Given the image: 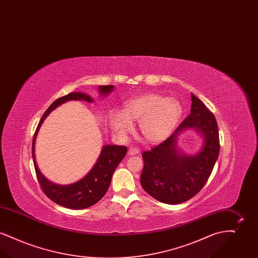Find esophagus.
I'll return each mask as SVG.
<instances>
[{
	"label": "esophagus",
	"instance_id": "1",
	"mask_svg": "<svg viewBox=\"0 0 258 258\" xmlns=\"http://www.w3.org/2000/svg\"><path fill=\"white\" fill-rule=\"evenodd\" d=\"M127 154H128V156H135V155L139 154V150L137 148H130Z\"/></svg>",
	"mask_w": 258,
	"mask_h": 258
}]
</instances>
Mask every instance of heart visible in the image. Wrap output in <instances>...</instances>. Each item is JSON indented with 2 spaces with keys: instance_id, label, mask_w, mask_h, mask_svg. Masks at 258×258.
<instances>
[{
  "instance_id": "1",
  "label": "heart",
  "mask_w": 258,
  "mask_h": 258,
  "mask_svg": "<svg viewBox=\"0 0 258 258\" xmlns=\"http://www.w3.org/2000/svg\"><path fill=\"white\" fill-rule=\"evenodd\" d=\"M183 108L179 100L157 94H147L132 98L123 104L122 112L110 115V124L120 137H126L138 123L144 140L159 144L166 140L180 122Z\"/></svg>"
}]
</instances>
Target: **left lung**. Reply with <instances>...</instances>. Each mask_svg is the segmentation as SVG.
<instances>
[{
	"label": "left lung",
	"mask_w": 258,
	"mask_h": 258,
	"mask_svg": "<svg viewBox=\"0 0 258 258\" xmlns=\"http://www.w3.org/2000/svg\"><path fill=\"white\" fill-rule=\"evenodd\" d=\"M190 96V114L183 123L168 139L142 154L141 185L151 197L166 204L183 203L195 197L206 184L220 154L215 116L199 98ZM186 129H196L204 140L195 155L185 154L177 146L178 136Z\"/></svg>",
	"instance_id": "obj_1"
}]
</instances>
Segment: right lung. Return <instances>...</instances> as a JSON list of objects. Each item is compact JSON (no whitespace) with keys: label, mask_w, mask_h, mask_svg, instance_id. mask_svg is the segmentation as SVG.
I'll use <instances>...</instances> for the list:
<instances>
[{"label":"right lung","mask_w":258,"mask_h":258,"mask_svg":"<svg viewBox=\"0 0 258 258\" xmlns=\"http://www.w3.org/2000/svg\"><path fill=\"white\" fill-rule=\"evenodd\" d=\"M113 90V85L98 86V93L101 97H106ZM70 100H83L91 103L94 101V98H91L89 95L84 93L74 92L56 99L50 105L48 109L44 112L39 123L37 124V130L33 139L32 155L37 173V180L43 192L53 202L61 205L62 207L78 210L88 208L96 204L104 197L110 185L112 175L117 168V166L119 165V163L124 158L127 149L125 146L108 144L102 146L98 160L92 167V169L87 173L86 176H84L82 179H80L74 184H54L48 179H46L39 170L35 156V146L37 134L41 124L49 115L50 112Z\"/></svg>","instance_id":"add662e5"}]
</instances>
